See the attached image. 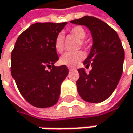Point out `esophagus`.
Segmentation results:
<instances>
[{"label": "esophagus", "mask_w": 133, "mask_h": 133, "mask_svg": "<svg viewBox=\"0 0 133 133\" xmlns=\"http://www.w3.org/2000/svg\"><path fill=\"white\" fill-rule=\"evenodd\" d=\"M68 69H69V71H72V70H75V69H74V68H72V67H69Z\"/></svg>", "instance_id": "esophagus-1"}]
</instances>
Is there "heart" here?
Instances as JSON below:
<instances>
[{"mask_svg":"<svg viewBox=\"0 0 133 133\" xmlns=\"http://www.w3.org/2000/svg\"><path fill=\"white\" fill-rule=\"evenodd\" d=\"M70 34L73 35L77 39L81 40V44L85 45L83 41L86 37V32L84 29L81 26H75L69 29ZM54 47L57 52H62L64 50V37L61 34H58L54 41ZM84 58V53L81 51L75 52H66L61 56L60 58V63L61 64L69 66V67H74L78 64Z\"/></svg>","mask_w":133,"mask_h":133,"instance_id":"heart-1","label":"heart"}]
</instances>
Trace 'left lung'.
Here are the masks:
<instances>
[{"label":"left lung","instance_id":"1","mask_svg":"<svg viewBox=\"0 0 133 133\" xmlns=\"http://www.w3.org/2000/svg\"><path fill=\"white\" fill-rule=\"evenodd\" d=\"M84 25L92 34V46L83 64L92 66L89 73L79 69L76 81L81 97L90 103H100L108 99L118 84L123 72L124 51L118 34L109 24L94 17L85 16L70 21Z\"/></svg>","mask_w":133,"mask_h":133}]
</instances>
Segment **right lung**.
Here are the masks:
<instances>
[{
	"label": "right lung",
	"instance_id": "1",
	"mask_svg": "<svg viewBox=\"0 0 133 133\" xmlns=\"http://www.w3.org/2000/svg\"><path fill=\"white\" fill-rule=\"evenodd\" d=\"M66 24H33L19 36L14 45L11 74L21 94L32 106L48 108L59 100L61 85L69 70L66 65L54 66L59 60L54 41Z\"/></svg>",
	"mask_w": 133,
	"mask_h": 133
}]
</instances>
